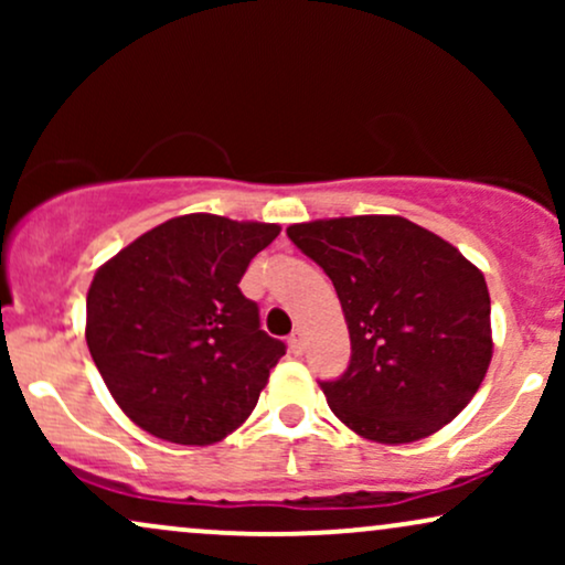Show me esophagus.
<instances>
[{
  "mask_svg": "<svg viewBox=\"0 0 565 565\" xmlns=\"http://www.w3.org/2000/svg\"><path fill=\"white\" fill-rule=\"evenodd\" d=\"M289 350H291V353H295V355H302V350H305V337H302V332H300V329H295V332H291L289 334Z\"/></svg>",
  "mask_w": 565,
  "mask_h": 565,
  "instance_id": "34e87169",
  "label": "esophagus"
}]
</instances>
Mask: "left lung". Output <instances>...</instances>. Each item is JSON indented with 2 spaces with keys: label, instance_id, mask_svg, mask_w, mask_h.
Wrapping results in <instances>:
<instances>
[{
  "label": "left lung",
  "instance_id": "8db88e82",
  "mask_svg": "<svg viewBox=\"0 0 565 565\" xmlns=\"http://www.w3.org/2000/svg\"><path fill=\"white\" fill-rule=\"evenodd\" d=\"M287 236L332 278L350 364L319 382L350 430L412 444L449 425L491 364L486 278L457 246L398 215L289 225Z\"/></svg>",
  "mask_w": 565,
  "mask_h": 565
}]
</instances>
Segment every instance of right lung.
<instances>
[{
  "label": "right lung",
  "mask_w": 565,
  "mask_h": 565,
  "mask_svg": "<svg viewBox=\"0 0 565 565\" xmlns=\"http://www.w3.org/2000/svg\"><path fill=\"white\" fill-rule=\"evenodd\" d=\"M274 223L183 215L157 225L97 270L87 348L114 401L161 440L206 446L236 430L287 345L260 329L238 289Z\"/></svg>",
  "instance_id": "right-lung-1"
}]
</instances>
